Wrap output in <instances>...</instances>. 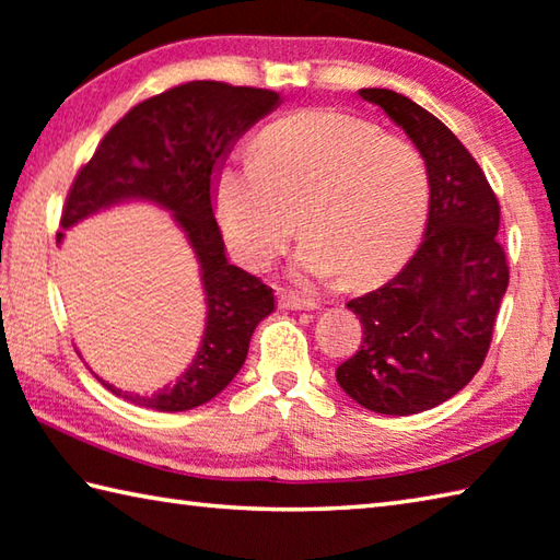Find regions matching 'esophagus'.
<instances>
[{
  "label": "esophagus",
  "mask_w": 560,
  "mask_h": 560,
  "mask_svg": "<svg viewBox=\"0 0 560 560\" xmlns=\"http://www.w3.org/2000/svg\"><path fill=\"white\" fill-rule=\"evenodd\" d=\"M279 306L281 308H289V311H313L315 306H318V303L311 301V299L296 296V293L279 291Z\"/></svg>",
  "instance_id": "34e87169"
}]
</instances>
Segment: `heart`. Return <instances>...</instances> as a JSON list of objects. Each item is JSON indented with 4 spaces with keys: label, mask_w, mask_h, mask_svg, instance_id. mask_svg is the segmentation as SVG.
<instances>
[{
    "label": "heart",
    "mask_w": 560,
    "mask_h": 560,
    "mask_svg": "<svg viewBox=\"0 0 560 560\" xmlns=\"http://www.w3.org/2000/svg\"><path fill=\"white\" fill-rule=\"evenodd\" d=\"M212 206L222 240L245 267H267L287 247L299 212L308 232L299 269L370 287L419 245L431 176L409 139L348 112L311 107L264 127L254 154L222 161Z\"/></svg>",
    "instance_id": "heart-1"
}]
</instances>
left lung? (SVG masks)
Listing matches in <instances>:
<instances>
[{"mask_svg":"<svg viewBox=\"0 0 560 560\" xmlns=\"http://www.w3.org/2000/svg\"><path fill=\"white\" fill-rule=\"evenodd\" d=\"M360 97L386 112L431 176L423 242L382 289L352 299L362 345L335 370L342 392L377 413L409 416L448 401L482 368L510 267L497 242L500 202L460 139L394 90Z\"/></svg>","mask_w":560,"mask_h":560,"instance_id":"8db88e82","label":"left lung"}]
</instances>
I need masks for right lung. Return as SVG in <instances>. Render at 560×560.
<instances>
[{
  "instance_id": "obj_1",
  "label": "right lung",
  "mask_w": 560,
  "mask_h": 560,
  "mask_svg": "<svg viewBox=\"0 0 560 560\" xmlns=\"http://www.w3.org/2000/svg\"><path fill=\"white\" fill-rule=\"evenodd\" d=\"M277 105L273 90L192 80L131 107L78 171L60 228L127 200L154 202L186 232L206 289V332L188 370L156 394H129L100 380L121 399L156 411H188L215 399L245 364L254 328L273 311L267 283L225 257L212 176L235 141Z\"/></svg>"
}]
</instances>
